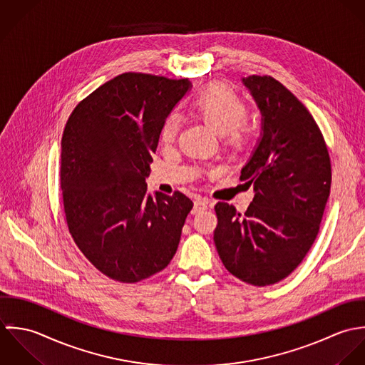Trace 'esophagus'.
Listing matches in <instances>:
<instances>
[{
	"mask_svg": "<svg viewBox=\"0 0 365 365\" xmlns=\"http://www.w3.org/2000/svg\"><path fill=\"white\" fill-rule=\"evenodd\" d=\"M207 207H209V202H207V200L197 199V200H195V205H193V210H192V213H193V215H197V213H200V212L206 210Z\"/></svg>",
	"mask_w": 365,
	"mask_h": 365,
	"instance_id": "1",
	"label": "esophagus"
}]
</instances>
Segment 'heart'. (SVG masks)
Wrapping results in <instances>:
<instances>
[{"instance_id":"obj_1","label":"heart","mask_w":365,"mask_h":365,"mask_svg":"<svg viewBox=\"0 0 365 365\" xmlns=\"http://www.w3.org/2000/svg\"><path fill=\"white\" fill-rule=\"evenodd\" d=\"M192 107L203 121L220 133L224 144L231 148H242L251 140L252 125L247 120L248 106L227 84L215 83L207 86L195 96ZM179 128V115L175 111L169 113L160 124V144H173L178 138Z\"/></svg>"}]
</instances>
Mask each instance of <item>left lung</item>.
<instances>
[{"label": "left lung", "mask_w": 365, "mask_h": 365, "mask_svg": "<svg viewBox=\"0 0 365 365\" xmlns=\"http://www.w3.org/2000/svg\"><path fill=\"white\" fill-rule=\"evenodd\" d=\"M242 83L262 114V138L240 178L255 196L244 215L224 202L215 206V244L230 274L268 287L289 277L312 248L330 195L331 163L314 118L282 83L257 74Z\"/></svg>", "instance_id": "1"}]
</instances>
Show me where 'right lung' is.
<instances>
[{"instance_id": "add662e5", "label": "right lung", "mask_w": 365, "mask_h": 365, "mask_svg": "<svg viewBox=\"0 0 365 365\" xmlns=\"http://www.w3.org/2000/svg\"><path fill=\"white\" fill-rule=\"evenodd\" d=\"M187 78L118 74L83 98L62 137L65 220L77 248L113 281L135 284L176 254L193 202L180 192L146 195L163 118Z\"/></svg>"}]
</instances>
